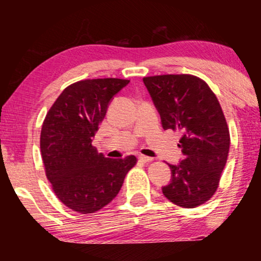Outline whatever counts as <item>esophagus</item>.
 I'll return each mask as SVG.
<instances>
[{
	"label": "esophagus",
	"mask_w": 261,
	"mask_h": 261,
	"mask_svg": "<svg viewBox=\"0 0 261 261\" xmlns=\"http://www.w3.org/2000/svg\"><path fill=\"white\" fill-rule=\"evenodd\" d=\"M140 161H141V162H143V163H149V162L153 161V158H152V157H148V155H143V154H141V155H140Z\"/></svg>",
	"instance_id": "esophagus-1"
}]
</instances>
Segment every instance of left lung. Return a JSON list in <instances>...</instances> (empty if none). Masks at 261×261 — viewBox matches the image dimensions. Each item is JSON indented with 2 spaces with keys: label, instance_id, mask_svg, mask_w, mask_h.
I'll return each instance as SVG.
<instances>
[{
  "label": "left lung",
  "instance_id": "1",
  "mask_svg": "<svg viewBox=\"0 0 261 261\" xmlns=\"http://www.w3.org/2000/svg\"><path fill=\"white\" fill-rule=\"evenodd\" d=\"M164 130H179L184 158L169 164L172 179L162 188L175 205L194 208L216 193L229 151V130L215 93L191 74L143 77Z\"/></svg>",
  "mask_w": 261,
  "mask_h": 261
}]
</instances>
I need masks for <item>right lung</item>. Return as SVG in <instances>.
<instances>
[{"instance_id":"obj_1","label":"right lung","mask_w":261,"mask_h":261,"mask_svg":"<svg viewBox=\"0 0 261 261\" xmlns=\"http://www.w3.org/2000/svg\"><path fill=\"white\" fill-rule=\"evenodd\" d=\"M128 80L97 79L72 83L47 112L40 134L46 178L68 208L93 214L118 195L135 155L113 160L98 153L93 137L114 95Z\"/></svg>"}]
</instances>
